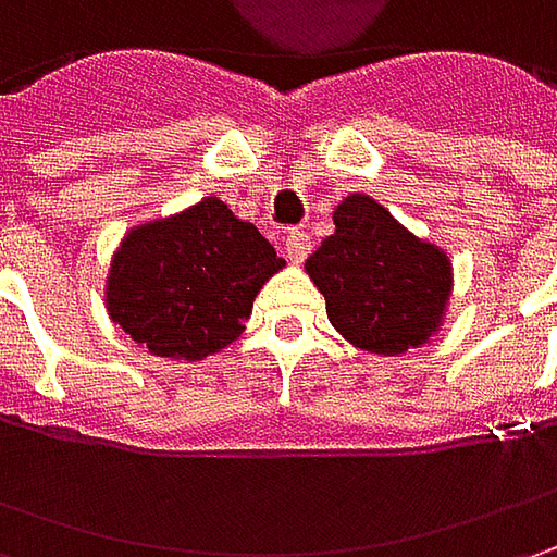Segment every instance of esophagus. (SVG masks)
Wrapping results in <instances>:
<instances>
[{"instance_id": "obj_1", "label": "esophagus", "mask_w": 557, "mask_h": 557, "mask_svg": "<svg viewBox=\"0 0 557 557\" xmlns=\"http://www.w3.org/2000/svg\"><path fill=\"white\" fill-rule=\"evenodd\" d=\"M312 242L307 232H288V238H285V257H288L290 263H304L307 257H310Z\"/></svg>"}]
</instances>
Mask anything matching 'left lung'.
<instances>
[{
	"label": "left lung",
	"instance_id": "8db88e82",
	"mask_svg": "<svg viewBox=\"0 0 557 557\" xmlns=\"http://www.w3.org/2000/svg\"><path fill=\"white\" fill-rule=\"evenodd\" d=\"M334 232L307 260L334 332L359 350L399 356L428 347L453 297V260L369 195L334 207Z\"/></svg>",
	"mask_w": 557,
	"mask_h": 557
}]
</instances>
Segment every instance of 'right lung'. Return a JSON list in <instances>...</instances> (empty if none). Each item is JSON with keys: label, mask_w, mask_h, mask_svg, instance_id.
I'll return each mask as SVG.
<instances>
[{"label": "right lung", "mask_w": 557, "mask_h": 557, "mask_svg": "<svg viewBox=\"0 0 557 557\" xmlns=\"http://www.w3.org/2000/svg\"><path fill=\"white\" fill-rule=\"evenodd\" d=\"M285 267L220 198L133 225L104 275V310L139 347L201 362L245 332L253 297Z\"/></svg>", "instance_id": "1"}]
</instances>
